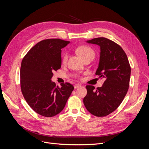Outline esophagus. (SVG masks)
<instances>
[{
  "label": "esophagus",
  "mask_w": 149,
  "mask_h": 149,
  "mask_svg": "<svg viewBox=\"0 0 149 149\" xmlns=\"http://www.w3.org/2000/svg\"><path fill=\"white\" fill-rule=\"evenodd\" d=\"M74 88H79V87H81V85H80V84H75V85H74Z\"/></svg>",
  "instance_id": "esophagus-1"
}]
</instances>
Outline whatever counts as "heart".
Wrapping results in <instances>:
<instances>
[{"instance_id":"heart-1","label":"heart","mask_w":149,"mask_h":149,"mask_svg":"<svg viewBox=\"0 0 149 149\" xmlns=\"http://www.w3.org/2000/svg\"><path fill=\"white\" fill-rule=\"evenodd\" d=\"M76 51L82 59L90 55L94 56V51L93 49L87 46H80L77 48ZM67 60H68V54H65L63 56V58H62V62L64 64L65 63Z\"/></svg>"}]
</instances>
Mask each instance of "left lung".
<instances>
[{"label":"left lung","mask_w":149,"mask_h":149,"mask_svg":"<svg viewBox=\"0 0 149 149\" xmlns=\"http://www.w3.org/2000/svg\"><path fill=\"white\" fill-rule=\"evenodd\" d=\"M100 46V59L96 75L104 79L102 87L95 90L87 85L84 103L88 111L95 116H107L121 103L127 92L131 67L122 47L106 38L86 41Z\"/></svg>","instance_id":"obj_1"}]
</instances>
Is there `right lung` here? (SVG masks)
Returning a JSON list of instances; mask_svg holds the SVG:
<instances>
[{
  "instance_id": "1",
  "label": "right lung",
  "mask_w": 149,
  "mask_h": 149,
  "mask_svg": "<svg viewBox=\"0 0 149 149\" xmlns=\"http://www.w3.org/2000/svg\"><path fill=\"white\" fill-rule=\"evenodd\" d=\"M70 41L47 39L38 42L22 60V92L28 105L42 116L52 117L62 111L74 90L69 83L56 86L53 72L61 68V49Z\"/></svg>"
}]
</instances>
